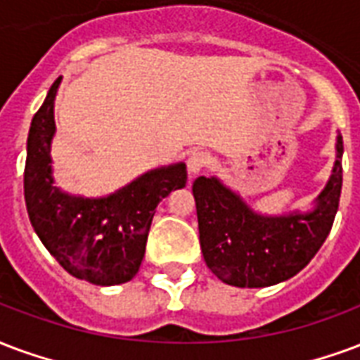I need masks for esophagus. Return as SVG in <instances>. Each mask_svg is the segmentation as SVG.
I'll return each instance as SVG.
<instances>
[{"label": "esophagus", "instance_id": "34e87169", "mask_svg": "<svg viewBox=\"0 0 360 360\" xmlns=\"http://www.w3.org/2000/svg\"><path fill=\"white\" fill-rule=\"evenodd\" d=\"M207 162H210V156H207V153H204V150H194V153H191V156H188L187 160L188 175L194 177L196 173H200L202 169L207 166Z\"/></svg>", "mask_w": 360, "mask_h": 360}]
</instances>
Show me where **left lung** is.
Masks as SVG:
<instances>
[{"label": "left lung", "mask_w": 360, "mask_h": 360, "mask_svg": "<svg viewBox=\"0 0 360 360\" xmlns=\"http://www.w3.org/2000/svg\"><path fill=\"white\" fill-rule=\"evenodd\" d=\"M343 141L328 183L307 212H255L215 175L193 183L204 262L219 281L236 288H265L297 275L326 240L342 194Z\"/></svg>", "instance_id": "obj_1"}]
</instances>
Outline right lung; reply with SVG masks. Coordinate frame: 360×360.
<instances>
[{"label": "right lung", "instance_id": "add662e5", "mask_svg": "<svg viewBox=\"0 0 360 360\" xmlns=\"http://www.w3.org/2000/svg\"><path fill=\"white\" fill-rule=\"evenodd\" d=\"M58 78L32 118L26 143L24 200L28 217L47 252L76 278L116 286L137 275L156 207L187 185L183 162L143 173L101 198L65 193L53 177L51 143Z\"/></svg>", "mask_w": 360, "mask_h": 360}]
</instances>
